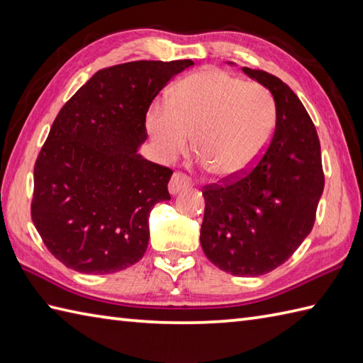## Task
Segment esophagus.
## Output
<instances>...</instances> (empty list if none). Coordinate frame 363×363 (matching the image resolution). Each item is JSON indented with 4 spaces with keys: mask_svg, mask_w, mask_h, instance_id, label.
<instances>
[{
    "mask_svg": "<svg viewBox=\"0 0 363 363\" xmlns=\"http://www.w3.org/2000/svg\"><path fill=\"white\" fill-rule=\"evenodd\" d=\"M189 187H190V181L187 179V176H184L181 173H174L172 176V179H169V184H168V190L173 196L179 194V191L189 189Z\"/></svg>",
    "mask_w": 363,
    "mask_h": 363,
    "instance_id": "obj_1",
    "label": "esophagus"
}]
</instances>
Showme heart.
<instances>
[{
  "label": "heart",
  "instance_id": "b5f03b06",
  "mask_svg": "<svg viewBox=\"0 0 363 363\" xmlns=\"http://www.w3.org/2000/svg\"><path fill=\"white\" fill-rule=\"evenodd\" d=\"M162 159L182 156L194 135L198 164L223 181L248 174L264 156L276 128L272 94L218 68L189 74L168 103H156L146 118Z\"/></svg>",
  "mask_w": 363,
  "mask_h": 363
}]
</instances>
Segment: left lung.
Returning <instances> with one entry per match:
<instances>
[{
  "label": "left lung",
  "instance_id": "1",
  "mask_svg": "<svg viewBox=\"0 0 363 363\" xmlns=\"http://www.w3.org/2000/svg\"><path fill=\"white\" fill-rule=\"evenodd\" d=\"M274 98L272 142L248 174L206 186L203 251L234 276H262L282 265L311 234L325 189L317 129L287 84L243 67Z\"/></svg>",
  "mask_w": 363,
  "mask_h": 363
}]
</instances>
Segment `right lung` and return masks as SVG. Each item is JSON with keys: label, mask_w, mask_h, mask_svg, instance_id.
<instances>
[{"label": "right lung", "mask_w": 363, "mask_h": 363, "mask_svg": "<svg viewBox=\"0 0 363 363\" xmlns=\"http://www.w3.org/2000/svg\"><path fill=\"white\" fill-rule=\"evenodd\" d=\"M190 59L135 60L96 72L57 113L34 167L30 217L74 272L117 273L148 248L150 212L173 172L138 154L146 112Z\"/></svg>", "instance_id": "add662e5"}]
</instances>
